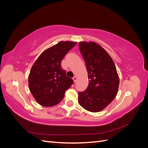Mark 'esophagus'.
<instances>
[{"label":"esophagus","instance_id":"obj_1","mask_svg":"<svg viewBox=\"0 0 148 148\" xmlns=\"http://www.w3.org/2000/svg\"><path fill=\"white\" fill-rule=\"evenodd\" d=\"M73 79L74 82H76L77 81V77H74L73 78Z\"/></svg>","mask_w":148,"mask_h":148}]
</instances>
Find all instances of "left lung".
Segmentation results:
<instances>
[{"instance_id": "obj_1", "label": "left lung", "mask_w": 148, "mask_h": 148, "mask_svg": "<svg viewBox=\"0 0 148 148\" xmlns=\"http://www.w3.org/2000/svg\"><path fill=\"white\" fill-rule=\"evenodd\" d=\"M79 48L89 83L86 90L78 93V103L84 109L98 112L117 95L120 82L117 69L109 53L95 42H80Z\"/></svg>"}]
</instances>
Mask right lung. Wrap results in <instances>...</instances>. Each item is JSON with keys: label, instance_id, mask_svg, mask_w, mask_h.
Listing matches in <instances>:
<instances>
[{"label": "right lung", "instance_id": "1", "mask_svg": "<svg viewBox=\"0 0 148 148\" xmlns=\"http://www.w3.org/2000/svg\"><path fill=\"white\" fill-rule=\"evenodd\" d=\"M77 43L60 41L44 51L33 65L28 76L29 88L40 105L52 107L59 104L73 84V79L62 69L61 62Z\"/></svg>", "mask_w": 148, "mask_h": 148}]
</instances>
